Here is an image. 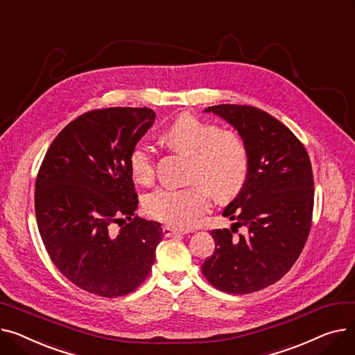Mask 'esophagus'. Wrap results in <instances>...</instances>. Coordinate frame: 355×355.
<instances>
[{
    "label": "esophagus",
    "mask_w": 355,
    "mask_h": 355,
    "mask_svg": "<svg viewBox=\"0 0 355 355\" xmlns=\"http://www.w3.org/2000/svg\"><path fill=\"white\" fill-rule=\"evenodd\" d=\"M162 233H164L165 237H171V236H174V234H185L187 232L178 230V229H174V227H170V226H164V227H162Z\"/></svg>",
    "instance_id": "1"
}]
</instances>
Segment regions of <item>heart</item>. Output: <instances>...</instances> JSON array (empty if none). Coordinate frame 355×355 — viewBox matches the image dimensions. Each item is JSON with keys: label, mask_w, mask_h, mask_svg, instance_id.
I'll use <instances>...</instances> for the list:
<instances>
[{"label": "heart", "mask_w": 355, "mask_h": 355, "mask_svg": "<svg viewBox=\"0 0 355 355\" xmlns=\"http://www.w3.org/2000/svg\"><path fill=\"white\" fill-rule=\"evenodd\" d=\"M162 139L190 157L189 180L194 182L185 189L159 187L149 193L144 200L149 217L175 229H189L209 211V190L218 200H232L245 189L250 171L249 149L233 130L182 114L166 126ZM128 162L137 182L153 181L155 162L151 146L137 144Z\"/></svg>", "instance_id": "1"}]
</instances>
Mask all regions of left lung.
Segmentation results:
<instances>
[{
  "label": "left lung",
  "instance_id": "left-lung-1",
  "mask_svg": "<svg viewBox=\"0 0 355 355\" xmlns=\"http://www.w3.org/2000/svg\"><path fill=\"white\" fill-rule=\"evenodd\" d=\"M204 112L237 130L249 149L250 171L245 189L223 210L248 234L211 230L216 249L201 272L223 292L252 293L288 273L305 246L313 210L309 155L289 128L257 107L227 103Z\"/></svg>",
  "mask_w": 355,
  "mask_h": 355
}]
</instances>
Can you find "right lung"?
Instances as JSON below:
<instances>
[{
	"label": "right lung",
	"mask_w": 355,
	"mask_h": 355,
	"mask_svg": "<svg viewBox=\"0 0 355 355\" xmlns=\"http://www.w3.org/2000/svg\"><path fill=\"white\" fill-rule=\"evenodd\" d=\"M154 119L149 107L86 112L55 137L37 174L34 206L46 250L86 292L128 295L155 262L162 229L134 216L138 194L128 162ZM116 222L125 223L118 232Z\"/></svg>",
	"instance_id": "right-lung-1"
}]
</instances>
